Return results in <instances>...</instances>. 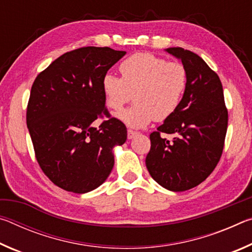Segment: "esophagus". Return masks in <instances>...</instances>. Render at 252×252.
I'll return each instance as SVG.
<instances>
[{
    "mask_svg": "<svg viewBox=\"0 0 252 252\" xmlns=\"http://www.w3.org/2000/svg\"><path fill=\"white\" fill-rule=\"evenodd\" d=\"M136 134H138V132H136V131H133V130H127V139H132V138H133V136L134 135H136Z\"/></svg>",
    "mask_w": 252,
    "mask_h": 252,
    "instance_id": "1",
    "label": "esophagus"
}]
</instances>
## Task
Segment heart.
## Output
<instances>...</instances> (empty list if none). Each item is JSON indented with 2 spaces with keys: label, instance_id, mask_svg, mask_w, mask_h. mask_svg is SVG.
Returning a JSON list of instances; mask_svg holds the SVG:
<instances>
[{
  "label": "heart",
  "instance_id": "heart-1",
  "mask_svg": "<svg viewBox=\"0 0 252 252\" xmlns=\"http://www.w3.org/2000/svg\"><path fill=\"white\" fill-rule=\"evenodd\" d=\"M121 79L108 73L102 79V92L108 108L119 111L131 100L135 103L117 117L131 127H143L151 121H164L180 106L188 88V71L180 62L167 61L149 52H138L123 60Z\"/></svg>",
  "mask_w": 252,
  "mask_h": 252
}]
</instances>
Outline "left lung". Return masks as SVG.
Returning a JSON list of instances; mask_svg holds the SVG:
<instances>
[{
    "instance_id": "1",
    "label": "left lung",
    "mask_w": 252,
    "mask_h": 252,
    "mask_svg": "<svg viewBox=\"0 0 252 252\" xmlns=\"http://www.w3.org/2000/svg\"><path fill=\"white\" fill-rule=\"evenodd\" d=\"M188 71V88L178 110L150 134L146 164L165 189L186 191L210 176L222 155L228 110L218 74L198 54L169 48ZM173 134L171 142L160 134Z\"/></svg>"
}]
</instances>
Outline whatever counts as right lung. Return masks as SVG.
<instances>
[{
    "label": "right lung",
    "mask_w": 252,
    "mask_h": 252,
    "mask_svg": "<svg viewBox=\"0 0 252 252\" xmlns=\"http://www.w3.org/2000/svg\"><path fill=\"white\" fill-rule=\"evenodd\" d=\"M108 46L66 52L34 80L27 125L42 171L63 190L85 193L101 186L114 165L112 149L126 140V127L111 118L102 79L125 57ZM109 119L94 128L92 123Z\"/></svg>",
    "instance_id": "add662e5"
}]
</instances>
